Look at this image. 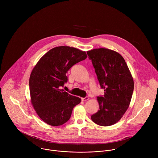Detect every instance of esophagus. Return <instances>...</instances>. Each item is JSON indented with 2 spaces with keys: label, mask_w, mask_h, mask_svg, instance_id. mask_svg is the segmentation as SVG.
Here are the masks:
<instances>
[{
  "label": "esophagus",
  "mask_w": 158,
  "mask_h": 158,
  "mask_svg": "<svg viewBox=\"0 0 158 158\" xmlns=\"http://www.w3.org/2000/svg\"><path fill=\"white\" fill-rule=\"evenodd\" d=\"M89 99V97H87V96H86V97H85V98H81V100L82 101H87Z\"/></svg>",
  "instance_id": "1"
}]
</instances>
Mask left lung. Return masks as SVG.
<instances>
[{
  "label": "left lung",
  "instance_id": "1",
  "mask_svg": "<svg viewBox=\"0 0 158 158\" xmlns=\"http://www.w3.org/2000/svg\"><path fill=\"white\" fill-rule=\"evenodd\" d=\"M91 60L103 96L97 98L99 110L91 116L96 124L109 126L118 122L129 107L134 81L125 60L116 51L105 48L87 52Z\"/></svg>",
  "mask_w": 158,
  "mask_h": 158
}]
</instances>
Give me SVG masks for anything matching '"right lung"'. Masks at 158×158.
<instances>
[{
	"mask_svg": "<svg viewBox=\"0 0 158 158\" xmlns=\"http://www.w3.org/2000/svg\"><path fill=\"white\" fill-rule=\"evenodd\" d=\"M85 52L69 46L51 49L43 56L31 74L29 89L32 104L46 123L58 126L70 119L81 99L63 90L68 81L66 74L74 64L87 58Z\"/></svg>",
	"mask_w": 158,
	"mask_h": 158,
	"instance_id": "add662e5",
	"label": "right lung"
}]
</instances>
